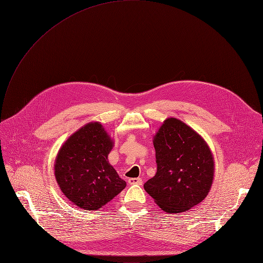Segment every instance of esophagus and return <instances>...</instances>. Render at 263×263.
Returning <instances> with one entry per match:
<instances>
[{"instance_id": "34e87169", "label": "esophagus", "mask_w": 263, "mask_h": 263, "mask_svg": "<svg viewBox=\"0 0 263 263\" xmlns=\"http://www.w3.org/2000/svg\"><path fill=\"white\" fill-rule=\"evenodd\" d=\"M129 184L130 185H142V180L140 178H132V179H129Z\"/></svg>"}]
</instances>
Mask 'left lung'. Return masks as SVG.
<instances>
[{
  "instance_id": "1",
  "label": "left lung",
  "mask_w": 263,
  "mask_h": 263,
  "mask_svg": "<svg viewBox=\"0 0 263 263\" xmlns=\"http://www.w3.org/2000/svg\"><path fill=\"white\" fill-rule=\"evenodd\" d=\"M157 172L143 188L166 213H181L208 195L215 172L206 142L182 121L167 119L154 138Z\"/></svg>"
}]
</instances>
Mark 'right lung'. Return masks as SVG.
I'll return each mask as SVG.
<instances>
[{"instance_id":"right-lung-1","label":"right lung","mask_w":263,"mask_h":263,"mask_svg":"<svg viewBox=\"0 0 263 263\" xmlns=\"http://www.w3.org/2000/svg\"><path fill=\"white\" fill-rule=\"evenodd\" d=\"M114 142L99 123L80 128L61 147L54 164L64 195L83 210L96 211L126 187L108 162Z\"/></svg>"}]
</instances>
